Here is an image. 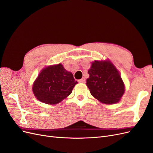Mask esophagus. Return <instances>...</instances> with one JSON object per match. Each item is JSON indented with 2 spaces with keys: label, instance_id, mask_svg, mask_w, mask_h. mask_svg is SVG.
<instances>
[{
  "label": "esophagus",
  "instance_id": "obj_1",
  "mask_svg": "<svg viewBox=\"0 0 153 153\" xmlns=\"http://www.w3.org/2000/svg\"><path fill=\"white\" fill-rule=\"evenodd\" d=\"M78 82H80V83H85V79L84 78H82V79L78 80Z\"/></svg>",
  "mask_w": 153,
  "mask_h": 153
}]
</instances>
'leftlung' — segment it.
<instances>
[{
  "mask_svg": "<svg viewBox=\"0 0 153 153\" xmlns=\"http://www.w3.org/2000/svg\"><path fill=\"white\" fill-rule=\"evenodd\" d=\"M86 85L92 96L103 103L119 102L124 92V85L119 71L109 61L92 63Z\"/></svg>",
  "mask_w": 153,
  "mask_h": 153,
  "instance_id": "8db88e82",
  "label": "left lung"
}]
</instances>
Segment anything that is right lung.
Instances as JSON below:
<instances>
[{
	"label": "right lung",
	"mask_w": 153,
	"mask_h": 153,
	"mask_svg": "<svg viewBox=\"0 0 153 153\" xmlns=\"http://www.w3.org/2000/svg\"><path fill=\"white\" fill-rule=\"evenodd\" d=\"M77 83L73 74L59 64L45 68L41 71L34 83L32 91L41 102L55 105L70 94Z\"/></svg>",
	"instance_id": "1"
}]
</instances>
